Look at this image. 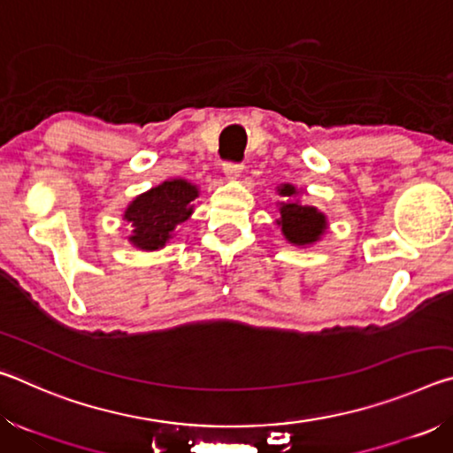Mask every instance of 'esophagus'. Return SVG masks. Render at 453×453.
<instances>
[{
  "instance_id": "esophagus-1",
  "label": "esophagus",
  "mask_w": 453,
  "mask_h": 453,
  "mask_svg": "<svg viewBox=\"0 0 453 453\" xmlns=\"http://www.w3.org/2000/svg\"><path fill=\"white\" fill-rule=\"evenodd\" d=\"M242 172H243V165H240V164H226L224 165V173L227 180H240Z\"/></svg>"
}]
</instances>
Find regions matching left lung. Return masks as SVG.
<instances>
[{
    "label": "left lung",
    "mask_w": 453,
    "mask_h": 453,
    "mask_svg": "<svg viewBox=\"0 0 453 453\" xmlns=\"http://www.w3.org/2000/svg\"><path fill=\"white\" fill-rule=\"evenodd\" d=\"M278 196L283 202H278L280 218L275 219V226L280 227L286 242L297 248H310L318 243L329 229V221L324 211H319L316 205L302 203V189H297L294 183H280Z\"/></svg>",
    "instance_id": "8db88e82"
}]
</instances>
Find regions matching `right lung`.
<instances>
[{
	"label": "right lung",
	"mask_w": 453,
	"mask_h": 453,
	"mask_svg": "<svg viewBox=\"0 0 453 453\" xmlns=\"http://www.w3.org/2000/svg\"><path fill=\"white\" fill-rule=\"evenodd\" d=\"M199 186L183 178L165 180L135 196L127 203L124 219L129 224L127 242L142 251H159L178 234L196 210Z\"/></svg>",
	"instance_id": "right-lung-1"
}]
</instances>
